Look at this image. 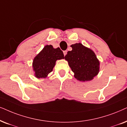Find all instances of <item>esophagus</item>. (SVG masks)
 Instances as JSON below:
<instances>
[{"instance_id":"1","label":"esophagus","mask_w":127,"mask_h":127,"mask_svg":"<svg viewBox=\"0 0 127 127\" xmlns=\"http://www.w3.org/2000/svg\"><path fill=\"white\" fill-rule=\"evenodd\" d=\"M67 53V50H64V51H63V53H64V56L66 55Z\"/></svg>"}]
</instances>
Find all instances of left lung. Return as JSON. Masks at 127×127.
I'll use <instances>...</instances> for the list:
<instances>
[{
	"label": "left lung",
	"instance_id": "1",
	"mask_svg": "<svg viewBox=\"0 0 127 127\" xmlns=\"http://www.w3.org/2000/svg\"><path fill=\"white\" fill-rule=\"evenodd\" d=\"M65 59L74 73V77L80 81L93 79L99 72L100 63L94 51L80 43L71 45Z\"/></svg>",
	"mask_w": 127,
	"mask_h": 127
}]
</instances>
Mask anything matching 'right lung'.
Instances as JSON below:
<instances>
[{
    "label": "right lung",
    "instance_id": "obj_1",
    "mask_svg": "<svg viewBox=\"0 0 127 127\" xmlns=\"http://www.w3.org/2000/svg\"><path fill=\"white\" fill-rule=\"evenodd\" d=\"M64 59L62 50L53 48L52 45H46L33 59L32 67L35 77L45 78L55 67L57 60Z\"/></svg>",
    "mask_w": 127,
    "mask_h": 127
}]
</instances>
